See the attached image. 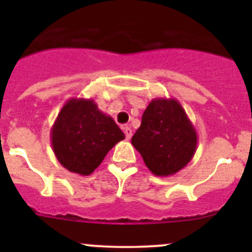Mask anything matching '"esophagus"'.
<instances>
[{
  "mask_svg": "<svg viewBox=\"0 0 252 252\" xmlns=\"http://www.w3.org/2000/svg\"><path fill=\"white\" fill-rule=\"evenodd\" d=\"M123 131H124V134H126V140H129V139L131 138V135H133V131H131L130 126H123Z\"/></svg>",
  "mask_w": 252,
  "mask_h": 252,
  "instance_id": "1",
  "label": "esophagus"
}]
</instances>
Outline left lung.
Instances as JSON below:
<instances>
[{
    "instance_id": "1",
    "label": "left lung",
    "mask_w": 252,
    "mask_h": 252,
    "mask_svg": "<svg viewBox=\"0 0 252 252\" xmlns=\"http://www.w3.org/2000/svg\"><path fill=\"white\" fill-rule=\"evenodd\" d=\"M131 144L152 173L168 177L191 161L197 134L179 101L154 98L142 114Z\"/></svg>"
}]
</instances>
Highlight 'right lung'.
<instances>
[{
  "label": "right lung",
  "instance_id": "right-lung-1",
  "mask_svg": "<svg viewBox=\"0 0 252 252\" xmlns=\"http://www.w3.org/2000/svg\"><path fill=\"white\" fill-rule=\"evenodd\" d=\"M124 138L113 118L98 110L93 98H69L51 128V145L58 162L80 175L93 173Z\"/></svg>",
  "mask_w": 252,
  "mask_h": 252
}]
</instances>
